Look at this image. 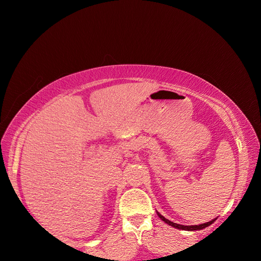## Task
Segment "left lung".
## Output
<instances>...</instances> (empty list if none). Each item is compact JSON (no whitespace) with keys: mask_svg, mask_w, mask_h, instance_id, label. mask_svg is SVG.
I'll return each mask as SVG.
<instances>
[{"mask_svg":"<svg viewBox=\"0 0 261 261\" xmlns=\"http://www.w3.org/2000/svg\"><path fill=\"white\" fill-rule=\"evenodd\" d=\"M158 213V216L159 218H160L162 221H165V222L167 223V224H169V226H171V227H174V228H177V229H182V230H189V231H194V230H201V229H204V228H206V227H208V226H211L212 223L214 222L215 221V219L214 220H212V221H210V222H206V223H201V224H199V226H183V224H177V223H175V222H171L170 220H168V219H166L165 216H162L160 213H159V212H156Z\"/></svg>","mask_w":261,"mask_h":261,"instance_id":"8db88e82","label":"left lung"}]
</instances>
